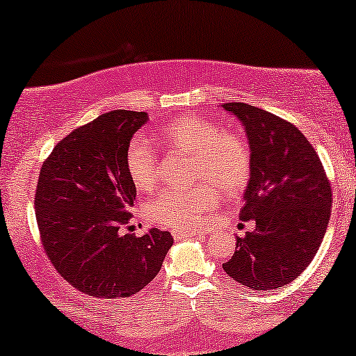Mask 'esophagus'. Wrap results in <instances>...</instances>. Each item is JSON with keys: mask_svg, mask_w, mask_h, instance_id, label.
Segmentation results:
<instances>
[{"mask_svg": "<svg viewBox=\"0 0 356 356\" xmlns=\"http://www.w3.org/2000/svg\"><path fill=\"white\" fill-rule=\"evenodd\" d=\"M172 235H173L175 240H181V238L196 236V235H201V233L193 232V230H172Z\"/></svg>", "mask_w": 356, "mask_h": 356, "instance_id": "esophagus-1", "label": "esophagus"}]
</instances>
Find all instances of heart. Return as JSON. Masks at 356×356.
<instances>
[{
  "label": "heart",
  "instance_id": "1",
  "mask_svg": "<svg viewBox=\"0 0 356 356\" xmlns=\"http://www.w3.org/2000/svg\"><path fill=\"white\" fill-rule=\"evenodd\" d=\"M157 138L167 149L189 157L188 179L202 183L191 188H167L145 204V217L172 228H193L216 207L217 191L236 196L251 177L250 144L241 134L223 129L217 121L181 116L165 123ZM126 173L139 191H150L159 179V159L143 139H133L124 154Z\"/></svg>",
  "mask_w": 356,
  "mask_h": 356
}]
</instances>
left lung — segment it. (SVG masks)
<instances>
[{
  "instance_id": "left-lung-1",
  "label": "left lung",
  "mask_w": 356,
  "mask_h": 356,
  "mask_svg": "<svg viewBox=\"0 0 356 356\" xmlns=\"http://www.w3.org/2000/svg\"><path fill=\"white\" fill-rule=\"evenodd\" d=\"M241 121L252 168L240 220L256 228L236 238L223 270L251 290L285 286L319 250L330 218L332 188L313 145L290 121L257 106L223 104Z\"/></svg>"
}]
</instances>
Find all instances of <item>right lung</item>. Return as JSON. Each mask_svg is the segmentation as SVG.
I'll return each instance as SVG.
<instances>
[{
  "instance_id": "add662e5",
  "label": "right lung",
  "mask_w": 356,
  "mask_h": 356,
  "mask_svg": "<svg viewBox=\"0 0 356 356\" xmlns=\"http://www.w3.org/2000/svg\"><path fill=\"white\" fill-rule=\"evenodd\" d=\"M145 111L113 110L72 131L40 168L35 217L45 254L63 279L95 298H128L149 285L173 245L168 232L121 235L136 201L124 168Z\"/></svg>"
}]
</instances>
